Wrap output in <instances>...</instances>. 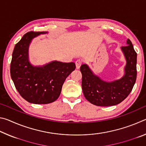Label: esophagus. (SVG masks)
Returning <instances> with one entry per match:
<instances>
[{"mask_svg": "<svg viewBox=\"0 0 146 146\" xmlns=\"http://www.w3.org/2000/svg\"><path fill=\"white\" fill-rule=\"evenodd\" d=\"M82 60H80V59H78V60L75 62L76 68H77V69H79V68H80V66H81V64H82Z\"/></svg>", "mask_w": 146, "mask_h": 146, "instance_id": "1", "label": "esophagus"}]
</instances>
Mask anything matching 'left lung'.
I'll return each instance as SVG.
<instances>
[{
    "label": "left lung",
    "instance_id": "8db88e82",
    "mask_svg": "<svg viewBox=\"0 0 146 146\" xmlns=\"http://www.w3.org/2000/svg\"><path fill=\"white\" fill-rule=\"evenodd\" d=\"M126 60L125 74L119 80L106 82L95 75L87 64L80 66L82 88L85 98L98 106H111L118 104L126 98L134 86L137 79V54L129 39L127 46L121 48Z\"/></svg>",
    "mask_w": 146,
    "mask_h": 146
}]
</instances>
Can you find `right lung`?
<instances>
[{
	"mask_svg": "<svg viewBox=\"0 0 146 146\" xmlns=\"http://www.w3.org/2000/svg\"><path fill=\"white\" fill-rule=\"evenodd\" d=\"M48 32L29 31L15 46L10 66L12 80L20 95L28 102L46 104L60 96L66 78L75 70L74 62L52 61L42 66L31 65L28 49L32 39Z\"/></svg>",
	"mask_w": 146,
	"mask_h": 146,
	"instance_id": "add662e5",
	"label": "right lung"
}]
</instances>
